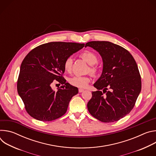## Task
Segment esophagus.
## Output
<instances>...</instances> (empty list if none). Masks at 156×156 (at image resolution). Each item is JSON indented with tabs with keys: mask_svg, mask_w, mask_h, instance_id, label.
Returning a JSON list of instances; mask_svg holds the SVG:
<instances>
[{
	"mask_svg": "<svg viewBox=\"0 0 156 156\" xmlns=\"http://www.w3.org/2000/svg\"><path fill=\"white\" fill-rule=\"evenodd\" d=\"M78 91H79V93H82L84 91V90H83V89H79Z\"/></svg>",
	"mask_w": 156,
	"mask_h": 156,
	"instance_id": "esophagus-1",
	"label": "esophagus"
}]
</instances>
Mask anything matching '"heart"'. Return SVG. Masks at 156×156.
<instances>
[{"label":"heart","mask_w":156,"mask_h":156,"mask_svg":"<svg viewBox=\"0 0 156 156\" xmlns=\"http://www.w3.org/2000/svg\"><path fill=\"white\" fill-rule=\"evenodd\" d=\"M80 57L86 61L89 65H91L90 67V71L93 75L98 73V69L96 66H92L96 64L98 61V57L94 52L89 50H85L80 54ZM73 60L71 57H68L63 62V69L65 72H69L71 71ZM90 77L89 76H73L69 78V83L75 87H85L90 81Z\"/></svg>","instance_id":"1"}]
</instances>
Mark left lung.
I'll use <instances>...</instances> for the list:
<instances>
[{
  "instance_id": "8db88e82",
  "label": "left lung",
  "mask_w": 156,
  "mask_h": 156,
  "mask_svg": "<svg viewBox=\"0 0 156 156\" xmlns=\"http://www.w3.org/2000/svg\"><path fill=\"white\" fill-rule=\"evenodd\" d=\"M87 46L97 51L103 61L102 73L94 84L98 91L92 92L87 104L89 112L102 122L118 121L131 112L141 92L136 62L126 49L112 42L91 41Z\"/></svg>"
}]
</instances>
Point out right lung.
Wrapping results in <instances>:
<instances>
[{
    "mask_svg": "<svg viewBox=\"0 0 156 156\" xmlns=\"http://www.w3.org/2000/svg\"><path fill=\"white\" fill-rule=\"evenodd\" d=\"M84 46V44L51 42L31 50L20 66L17 91L27 113L34 119L49 122L63 116L76 87L66 83L63 77L64 61ZM58 81L62 86L55 92L51 84Z\"/></svg>",
    "mask_w": 156,
    "mask_h": 156,
    "instance_id": "1",
    "label": "right lung"
}]
</instances>
